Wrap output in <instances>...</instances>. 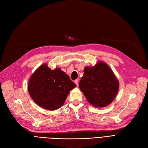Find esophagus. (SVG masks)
Wrapping results in <instances>:
<instances>
[{"instance_id": "34e87169", "label": "esophagus", "mask_w": 148, "mask_h": 148, "mask_svg": "<svg viewBox=\"0 0 148 148\" xmlns=\"http://www.w3.org/2000/svg\"><path fill=\"white\" fill-rule=\"evenodd\" d=\"M74 83L76 84L77 86H78V84H79V80L78 79H76L74 80Z\"/></svg>"}]
</instances>
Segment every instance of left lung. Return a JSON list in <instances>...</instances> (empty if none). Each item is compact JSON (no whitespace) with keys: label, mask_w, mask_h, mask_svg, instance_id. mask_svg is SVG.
<instances>
[{"label":"left lung","mask_w":148,"mask_h":148,"mask_svg":"<svg viewBox=\"0 0 148 148\" xmlns=\"http://www.w3.org/2000/svg\"><path fill=\"white\" fill-rule=\"evenodd\" d=\"M79 87L95 107H106L115 98L119 83L112 69L104 62L85 67Z\"/></svg>","instance_id":"obj_1"}]
</instances>
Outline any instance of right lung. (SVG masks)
<instances>
[{"mask_svg":"<svg viewBox=\"0 0 148 148\" xmlns=\"http://www.w3.org/2000/svg\"><path fill=\"white\" fill-rule=\"evenodd\" d=\"M76 87L68 75L60 68L51 70L42 64L33 73L28 82L31 98L41 108L53 111L63 105L69 92Z\"/></svg>","mask_w":148,"mask_h":148,"instance_id":"obj_1","label":"right lung"}]
</instances>
